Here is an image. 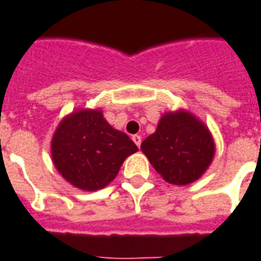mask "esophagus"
<instances>
[{
    "mask_svg": "<svg viewBox=\"0 0 261 261\" xmlns=\"http://www.w3.org/2000/svg\"><path fill=\"white\" fill-rule=\"evenodd\" d=\"M133 141L136 142V145L140 148L141 146V142H142V140H141V136H138V134H136V136H133Z\"/></svg>",
    "mask_w": 261,
    "mask_h": 261,
    "instance_id": "obj_1",
    "label": "esophagus"
}]
</instances>
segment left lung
Here are the masks:
<instances>
[{
    "label": "left lung",
    "instance_id": "left-lung-1",
    "mask_svg": "<svg viewBox=\"0 0 261 261\" xmlns=\"http://www.w3.org/2000/svg\"><path fill=\"white\" fill-rule=\"evenodd\" d=\"M141 149L167 182L185 185L196 181L209 167L214 142L202 121L179 111L166 113Z\"/></svg>",
    "mask_w": 261,
    "mask_h": 261
}]
</instances>
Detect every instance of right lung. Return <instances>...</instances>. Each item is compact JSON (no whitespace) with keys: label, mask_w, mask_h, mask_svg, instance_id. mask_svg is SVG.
Returning <instances> with one entry per match:
<instances>
[{"label":"right lung","mask_w":261,"mask_h":261,"mask_svg":"<svg viewBox=\"0 0 261 261\" xmlns=\"http://www.w3.org/2000/svg\"><path fill=\"white\" fill-rule=\"evenodd\" d=\"M138 148L115 130L101 111H79L58 125L51 144L54 165L62 177L84 191L105 188L127 156Z\"/></svg>","instance_id":"add662e5"}]
</instances>
